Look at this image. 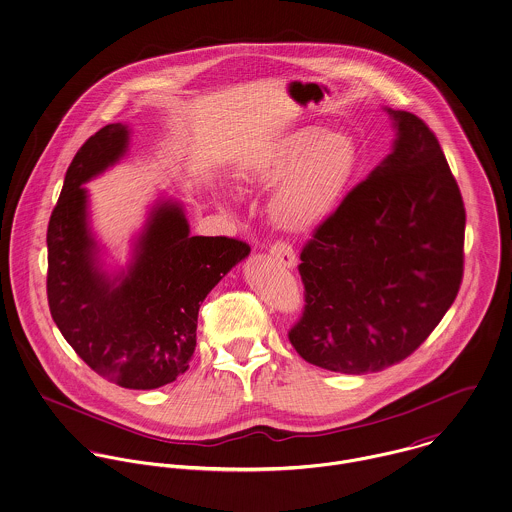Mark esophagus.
<instances>
[{"label":"esophagus","mask_w":512,"mask_h":512,"mask_svg":"<svg viewBox=\"0 0 512 512\" xmlns=\"http://www.w3.org/2000/svg\"><path fill=\"white\" fill-rule=\"evenodd\" d=\"M271 255L275 257L276 263H280L282 267L286 269H292L296 267V253L294 249L284 243V241H276L275 245H271Z\"/></svg>","instance_id":"34e87169"}]
</instances>
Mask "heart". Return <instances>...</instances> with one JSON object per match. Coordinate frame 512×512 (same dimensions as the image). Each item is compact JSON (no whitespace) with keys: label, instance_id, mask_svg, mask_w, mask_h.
<instances>
[{"label":"heart","instance_id":"heart-1","mask_svg":"<svg viewBox=\"0 0 512 512\" xmlns=\"http://www.w3.org/2000/svg\"><path fill=\"white\" fill-rule=\"evenodd\" d=\"M360 152L343 130L302 128L286 134L253 159L243 179L276 186L271 216L288 232H308L323 224L347 195L358 171Z\"/></svg>","mask_w":512,"mask_h":512}]
</instances>
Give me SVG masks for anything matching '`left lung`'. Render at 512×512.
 I'll return each mask as SVG.
<instances>
[{"label": "left lung", "instance_id": "8db88e82", "mask_svg": "<svg viewBox=\"0 0 512 512\" xmlns=\"http://www.w3.org/2000/svg\"><path fill=\"white\" fill-rule=\"evenodd\" d=\"M392 152L300 253L296 353L341 374L380 372L413 353L448 312L464 273L466 210L429 126L384 107Z\"/></svg>", "mask_w": 512, "mask_h": 512}]
</instances>
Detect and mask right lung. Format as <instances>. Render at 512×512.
Instances as JSON below:
<instances>
[{"label": "right lung", "instance_id": "right-lung-1", "mask_svg": "<svg viewBox=\"0 0 512 512\" xmlns=\"http://www.w3.org/2000/svg\"><path fill=\"white\" fill-rule=\"evenodd\" d=\"M128 144V124H107L70 163L46 232V292L54 323L91 370L120 388L154 390L185 374L204 298L251 249L232 237L191 236L183 204L159 197L126 267L109 271L81 185L117 165Z\"/></svg>", "mask_w": 512, "mask_h": 512}]
</instances>
